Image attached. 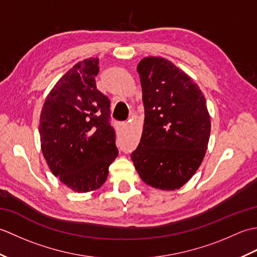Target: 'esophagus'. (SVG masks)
Masks as SVG:
<instances>
[{
	"label": "esophagus",
	"instance_id": "34e87169",
	"mask_svg": "<svg viewBox=\"0 0 257 257\" xmlns=\"http://www.w3.org/2000/svg\"><path fill=\"white\" fill-rule=\"evenodd\" d=\"M123 124H124V125H127V124H128V123H123Z\"/></svg>",
	"mask_w": 257,
	"mask_h": 257
}]
</instances>
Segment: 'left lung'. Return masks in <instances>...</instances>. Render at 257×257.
Masks as SVG:
<instances>
[{"instance_id": "1", "label": "left lung", "mask_w": 257, "mask_h": 257, "mask_svg": "<svg viewBox=\"0 0 257 257\" xmlns=\"http://www.w3.org/2000/svg\"><path fill=\"white\" fill-rule=\"evenodd\" d=\"M145 122L132 160L143 181L156 189H180L201 166L211 119L195 81L170 61L145 57L138 64Z\"/></svg>"}]
</instances>
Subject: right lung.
Masks as SVG:
<instances>
[{
	"instance_id": "right-lung-1",
	"label": "right lung",
	"mask_w": 257,
	"mask_h": 257,
	"mask_svg": "<svg viewBox=\"0 0 257 257\" xmlns=\"http://www.w3.org/2000/svg\"><path fill=\"white\" fill-rule=\"evenodd\" d=\"M98 62L84 59L59 78L43 105L38 128L52 173L78 193L99 189L118 156L110 101L96 87Z\"/></svg>"
}]
</instances>
